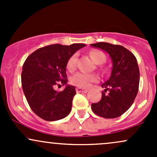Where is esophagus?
I'll return each instance as SVG.
<instances>
[{"label":"esophagus","mask_w":157,"mask_h":157,"mask_svg":"<svg viewBox=\"0 0 157 157\" xmlns=\"http://www.w3.org/2000/svg\"><path fill=\"white\" fill-rule=\"evenodd\" d=\"M76 91L77 93H86V92H88V91H89V90L82 89V88L77 87L76 89Z\"/></svg>","instance_id":"1"}]
</instances>
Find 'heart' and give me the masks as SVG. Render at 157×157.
<instances>
[{
    "instance_id": "1",
    "label": "heart",
    "mask_w": 157,
    "mask_h": 157,
    "mask_svg": "<svg viewBox=\"0 0 157 157\" xmlns=\"http://www.w3.org/2000/svg\"><path fill=\"white\" fill-rule=\"evenodd\" d=\"M90 57L94 62L97 64H101L105 60V55L103 53L97 50H92L90 52ZM77 55H73L67 63V69L69 71H75L76 68ZM97 76L94 74H88L84 72H77L71 77V82L74 86L80 88H87L91 82L97 80Z\"/></svg>"
}]
</instances>
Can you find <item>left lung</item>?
I'll use <instances>...</instances> for the list:
<instances>
[{"label": "left lung", "instance_id": "1", "mask_svg": "<svg viewBox=\"0 0 157 157\" xmlns=\"http://www.w3.org/2000/svg\"><path fill=\"white\" fill-rule=\"evenodd\" d=\"M91 46L107 52L112 61L111 76L101 85V100L91 104L93 112L107 119L121 116L134 102L139 89L140 70L136 57L122 46L97 43ZM108 90L109 94L105 93Z\"/></svg>", "mask_w": 157, "mask_h": 157}]
</instances>
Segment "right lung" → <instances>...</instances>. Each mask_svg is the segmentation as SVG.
<instances>
[{
	"instance_id": "add662e5",
	"label": "right lung",
	"mask_w": 157,
	"mask_h": 157,
	"mask_svg": "<svg viewBox=\"0 0 157 157\" xmlns=\"http://www.w3.org/2000/svg\"><path fill=\"white\" fill-rule=\"evenodd\" d=\"M86 44H53L36 50L25 60L21 83L33 112L46 121H56L71 112L75 87L67 83L66 66L70 57ZM62 83L66 87L57 93L53 88Z\"/></svg>"
}]
</instances>
